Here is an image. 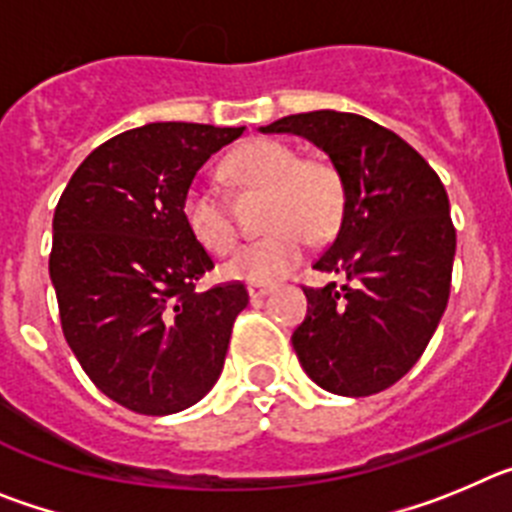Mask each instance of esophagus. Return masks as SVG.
<instances>
[{"label": "esophagus", "mask_w": 512, "mask_h": 512, "mask_svg": "<svg viewBox=\"0 0 512 512\" xmlns=\"http://www.w3.org/2000/svg\"><path fill=\"white\" fill-rule=\"evenodd\" d=\"M271 284H248V297L251 302H261L266 295H271Z\"/></svg>", "instance_id": "34e87169"}]
</instances>
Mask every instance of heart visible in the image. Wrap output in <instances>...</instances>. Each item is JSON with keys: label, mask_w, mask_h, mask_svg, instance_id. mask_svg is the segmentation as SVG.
<instances>
[{"label": "heart", "mask_w": 512, "mask_h": 512, "mask_svg": "<svg viewBox=\"0 0 512 512\" xmlns=\"http://www.w3.org/2000/svg\"><path fill=\"white\" fill-rule=\"evenodd\" d=\"M225 174L238 189L266 192L264 225L269 233L246 243L223 264L228 279L271 284L305 259L310 238L323 241L341 225L346 210L343 176L328 158L307 156L271 138L248 140L225 161ZM182 220L205 251L223 256L238 230L228 205L212 189L192 184L182 197Z\"/></svg>", "instance_id": "b5f03b06"}]
</instances>
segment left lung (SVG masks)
Segmentation results:
<instances>
[{"instance_id": "1", "label": "left lung", "mask_w": 512, "mask_h": 512, "mask_svg": "<svg viewBox=\"0 0 512 512\" xmlns=\"http://www.w3.org/2000/svg\"><path fill=\"white\" fill-rule=\"evenodd\" d=\"M261 133L312 140L346 187L336 241L312 269L346 274L348 284L302 287L307 315L292 333L297 359L333 395H377L413 369L449 302L456 253L449 194L413 146L354 112H302Z\"/></svg>"}]
</instances>
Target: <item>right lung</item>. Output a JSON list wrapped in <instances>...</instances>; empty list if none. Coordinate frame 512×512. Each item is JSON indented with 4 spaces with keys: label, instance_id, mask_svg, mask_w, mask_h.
<instances>
[{
    "label": "right lung",
    "instance_id": "add662e5",
    "mask_svg": "<svg viewBox=\"0 0 512 512\" xmlns=\"http://www.w3.org/2000/svg\"><path fill=\"white\" fill-rule=\"evenodd\" d=\"M246 128L151 122L94 148L53 215L48 269L66 343L99 392L140 415H171L215 387L241 282H197L210 253L182 197L207 158Z\"/></svg>",
    "mask_w": 512,
    "mask_h": 512
}]
</instances>
